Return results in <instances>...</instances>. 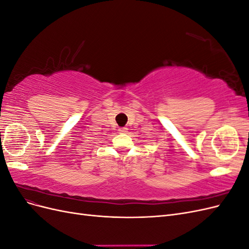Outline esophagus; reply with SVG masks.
<instances>
[{"label":"esophagus","mask_w":249,"mask_h":249,"mask_svg":"<svg viewBox=\"0 0 249 249\" xmlns=\"http://www.w3.org/2000/svg\"><path fill=\"white\" fill-rule=\"evenodd\" d=\"M118 132H119L120 134H124V133L127 132V129H126V127H119Z\"/></svg>","instance_id":"obj_1"}]
</instances>
